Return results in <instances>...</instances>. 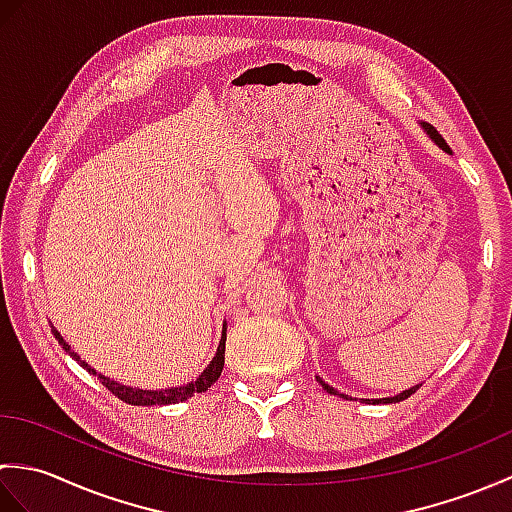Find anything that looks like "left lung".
I'll list each match as a JSON object with an SVG mask.
<instances>
[{"label":"left lung","instance_id":"left-lung-1","mask_svg":"<svg viewBox=\"0 0 512 512\" xmlns=\"http://www.w3.org/2000/svg\"><path fill=\"white\" fill-rule=\"evenodd\" d=\"M422 127L424 129H427V134L433 138V140H436V143L444 149V151H451L449 149V145L447 143H444V138L438 134V129L436 127H433V125H429V123H422ZM321 385H323V389L325 391H328V394H336V391L330 387V385H325L323 383V380H321ZM420 389V385H416V387H411V389H407V391H402V394H398V396H394V398H385V402H400V400H407L411 394H416V391Z\"/></svg>","mask_w":512,"mask_h":512}]
</instances>
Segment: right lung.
Returning a JSON list of instances; mask_svg holds the SVG:
<instances>
[{"instance_id":"1","label":"right lung","mask_w":512,"mask_h":512,"mask_svg":"<svg viewBox=\"0 0 512 512\" xmlns=\"http://www.w3.org/2000/svg\"><path fill=\"white\" fill-rule=\"evenodd\" d=\"M54 332V339L59 341V345H63V350L68 352L74 361H79V356H76L70 345L63 341V336L52 328ZM224 347H226V328H224V334H222V341H220V347H217V354L213 356L211 365L204 369L202 376L195 380V383H189L187 387H173V389H162V391H151V389H134V387H125V385H118L116 380H110L107 376H101V383L112 391V394L116 398H121L123 402H127V405H140V407H149V405H173V402H182L191 398L193 394H202V391L209 389L217 378H220L222 374V367H224ZM81 367L88 369L90 374H96V369H92L85 361H79Z\"/></svg>"}]
</instances>
